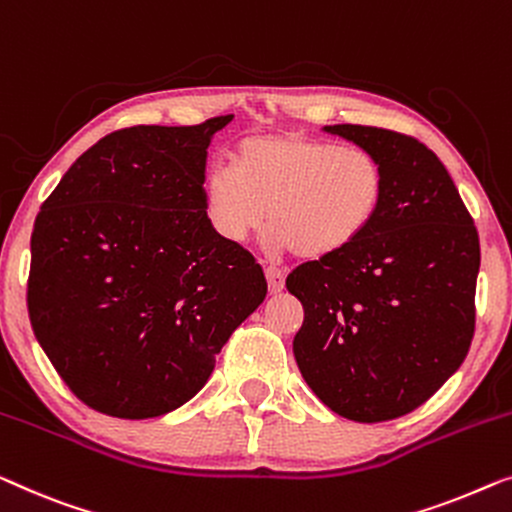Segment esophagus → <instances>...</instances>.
I'll list each match as a JSON object with an SVG mask.
<instances>
[{"instance_id":"1","label":"esophagus","mask_w":512,"mask_h":512,"mask_svg":"<svg viewBox=\"0 0 512 512\" xmlns=\"http://www.w3.org/2000/svg\"><path fill=\"white\" fill-rule=\"evenodd\" d=\"M265 277H268V286L272 293L284 291V279H286L284 270L277 268V265H265Z\"/></svg>"}]
</instances>
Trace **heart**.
Wrapping results in <instances>:
<instances>
[{
    "mask_svg": "<svg viewBox=\"0 0 512 512\" xmlns=\"http://www.w3.org/2000/svg\"><path fill=\"white\" fill-rule=\"evenodd\" d=\"M233 168L205 180V212L228 242L265 221L274 249L325 258L358 242L379 217L385 170L372 152L302 133H261L233 150Z\"/></svg>",
    "mask_w": 512,
    "mask_h": 512,
    "instance_id": "1",
    "label": "heart"
}]
</instances>
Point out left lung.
Instances as JSON below:
<instances>
[{
  "label": "left lung",
  "instance_id": "8db88e82",
  "mask_svg": "<svg viewBox=\"0 0 512 512\" xmlns=\"http://www.w3.org/2000/svg\"><path fill=\"white\" fill-rule=\"evenodd\" d=\"M325 131L381 161L385 198L358 242L286 277L305 309L293 353L328 409L383 422L425 404L469 353L478 231L446 166L420 140L362 124Z\"/></svg>",
  "mask_w": 512,
  "mask_h": 512
}]
</instances>
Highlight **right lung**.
<instances>
[{
  "mask_svg": "<svg viewBox=\"0 0 512 512\" xmlns=\"http://www.w3.org/2000/svg\"><path fill=\"white\" fill-rule=\"evenodd\" d=\"M231 120L108 133L36 214L29 321L94 411L143 420L189 402L265 300L261 265L205 212L207 145Z\"/></svg>",
  "mask_w": 512,
  "mask_h": 512,
  "instance_id": "right-lung-1",
  "label": "right lung"
}]
</instances>
